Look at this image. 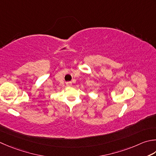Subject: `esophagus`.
I'll use <instances>...</instances> for the list:
<instances>
[{"instance_id":"esophagus-1","label":"esophagus","mask_w":156,"mask_h":156,"mask_svg":"<svg viewBox=\"0 0 156 156\" xmlns=\"http://www.w3.org/2000/svg\"><path fill=\"white\" fill-rule=\"evenodd\" d=\"M72 82H66V85H67V87H71V86H72Z\"/></svg>"}]
</instances>
